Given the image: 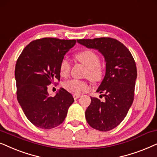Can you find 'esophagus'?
Listing matches in <instances>:
<instances>
[{
    "mask_svg": "<svg viewBox=\"0 0 157 157\" xmlns=\"http://www.w3.org/2000/svg\"><path fill=\"white\" fill-rule=\"evenodd\" d=\"M80 97V95H76V94H74V95H73V98H74L75 100L77 99V98H79Z\"/></svg>",
    "mask_w": 157,
    "mask_h": 157,
    "instance_id": "esophagus-1",
    "label": "esophagus"
}]
</instances>
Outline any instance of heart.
Segmentation results:
<instances>
[{"instance_id":"1","label":"heart","mask_w":157,"mask_h":157,"mask_svg":"<svg viewBox=\"0 0 157 157\" xmlns=\"http://www.w3.org/2000/svg\"><path fill=\"white\" fill-rule=\"evenodd\" d=\"M76 58L87 68L86 75L90 80L98 81L102 78L103 75V67L99 64V57L95 52L90 49L83 50L77 54ZM70 62L67 58H63L59 65L61 76L63 77H67L70 74ZM63 86L66 90L76 95L89 89V85L86 82L77 80H71L65 82Z\"/></svg>"}]
</instances>
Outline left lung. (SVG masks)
Wrapping results in <instances>:
<instances>
[{"label":"left lung","mask_w":157,"mask_h":157,"mask_svg":"<svg viewBox=\"0 0 157 157\" xmlns=\"http://www.w3.org/2000/svg\"><path fill=\"white\" fill-rule=\"evenodd\" d=\"M77 41L88 49L98 50L105 59V74L96 90L105 93L102 95L105 100L90 97L85 118L92 128L110 131L121 124L132 105L137 77L135 61L129 50L116 39L103 37Z\"/></svg>","instance_id":"1"}]
</instances>
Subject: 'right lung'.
<instances>
[{"label":"right lung","mask_w":157,"mask_h":157,"mask_svg":"<svg viewBox=\"0 0 157 157\" xmlns=\"http://www.w3.org/2000/svg\"><path fill=\"white\" fill-rule=\"evenodd\" d=\"M76 42L75 39H37L24 48L17 59V100L25 116L36 127L51 129L59 126L75 101L62 87L51 97L47 86L60 80V62Z\"/></svg>","instance_id":"1"}]
</instances>
